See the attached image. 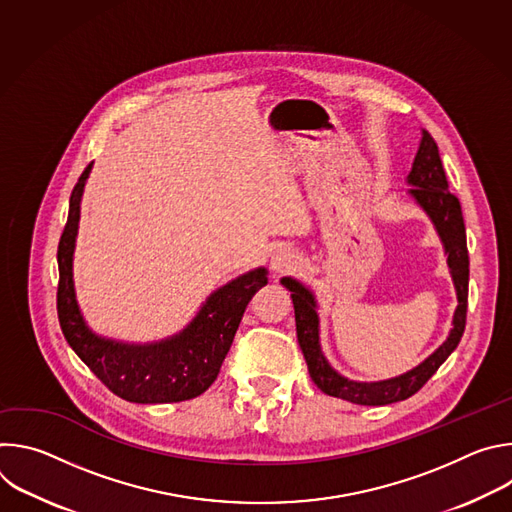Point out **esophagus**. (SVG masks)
<instances>
[{"mask_svg":"<svg viewBox=\"0 0 512 512\" xmlns=\"http://www.w3.org/2000/svg\"><path fill=\"white\" fill-rule=\"evenodd\" d=\"M271 271L273 273H289L294 271L298 267V257L294 251L289 249H277L273 255H271V263H269Z\"/></svg>","mask_w":512,"mask_h":512,"instance_id":"34e87169","label":"esophagus"}]
</instances>
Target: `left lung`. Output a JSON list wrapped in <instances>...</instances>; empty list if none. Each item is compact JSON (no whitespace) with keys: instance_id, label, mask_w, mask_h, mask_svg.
<instances>
[{"instance_id":"left-lung-1","label":"left lung","mask_w":512,"mask_h":512,"mask_svg":"<svg viewBox=\"0 0 512 512\" xmlns=\"http://www.w3.org/2000/svg\"><path fill=\"white\" fill-rule=\"evenodd\" d=\"M405 182L409 186V196L427 214L437 237H440L444 245V253L448 259L450 275H452L456 298H458V306L452 318V328L448 338L425 360H421L417 367H413L403 375L383 379V381H371V383L352 381L340 375L322 352L316 294L308 285H304L294 277H281V285L291 291V302H294V312H296L298 342L308 362L312 381L326 395L338 397L356 405H389L415 395L431 379V375L442 367L446 358L456 350L466 326L468 277H470L466 227H464L460 202L448 190V180L442 166L440 150H437V143L425 129L421 131L419 148Z\"/></svg>"}]
</instances>
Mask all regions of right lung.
Listing matches in <instances>:
<instances>
[{
	"label": "right lung",
	"instance_id": "add662e5",
	"mask_svg": "<svg viewBox=\"0 0 512 512\" xmlns=\"http://www.w3.org/2000/svg\"><path fill=\"white\" fill-rule=\"evenodd\" d=\"M93 164L70 194L68 221L58 243V320L70 348L87 367L129 403H178L202 395L218 377L247 304L267 285V269L255 267L202 302L196 316L176 334L156 342H123L97 334L85 320L72 277L81 200Z\"/></svg>",
	"mask_w": 512,
	"mask_h": 512
}]
</instances>
